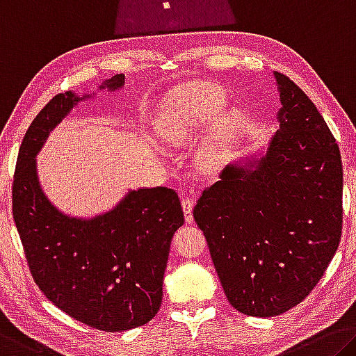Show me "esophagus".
I'll use <instances>...</instances> for the list:
<instances>
[{
    "label": "esophagus",
    "mask_w": 356,
    "mask_h": 356,
    "mask_svg": "<svg viewBox=\"0 0 356 356\" xmlns=\"http://www.w3.org/2000/svg\"><path fill=\"white\" fill-rule=\"evenodd\" d=\"M193 204H195V200L191 198V196H188V195L182 196V209L185 213V220H187L188 223L193 222V216H191V209H193Z\"/></svg>",
    "instance_id": "1"
}]
</instances>
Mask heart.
<instances>
[{"label":"heart","instance_id":"heart-1","mask_svg":"<svg viewBox=\"0 0 356 356\" xmlns=\"http://www.w3.org/2000/svg\"><path fill=\"white\" fill-rule=\"evenodd\" d=\"M225 104L227 95L212 83H195L177 90L163 111L160 123L163 140L171 145L185 144L195 133L212 123ZM241 122L242 112L239 109H228L220 114L198 150V161L202 168L216 171L222 166Z\"/></svg>","mask_w":356,"mask_h":356}]
</instances>
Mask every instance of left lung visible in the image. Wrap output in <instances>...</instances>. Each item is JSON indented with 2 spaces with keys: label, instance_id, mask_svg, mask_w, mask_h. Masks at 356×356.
<instances>
[{
  "label": "left lung",
  "instance_id": "obj_1",
  "mask_svg": "<svg viewBox=\"0 0 356 356\" xmlns=\"http://www.w3.org/2000/svg\"><path fill=\"white\" fill-rule=\"evenodd\" d=\"M282 107L266 154L229 163L193 218L231 306L275 317L306 298L339 247L342 160L317 107L275 71Z\"/></svg>",
  "mask_w": 356,
  "mask_h": 356
}]
</instances>
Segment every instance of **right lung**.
<instances>
[{"label":"right lung","mask_w":356,"mask_h":356,"mask_svg":"<svg viewBox=\"0 0 356 356\" xmlns=\"http://www.w3.org/2000/svg\"><path fill=\"white\" fill-rule=\"evenodd\" d=\"M125 86L115 74L99 86ZM92 95H56L39 112L20 145L13 213L36 285L70 317L101 331L143 326L161 306L169 247L184 212L166 187L129 190L111 211L92 218L66 216L44 195L36 155L72 107Z\"/></svg>","instance_id":"1"}]
</instances>
